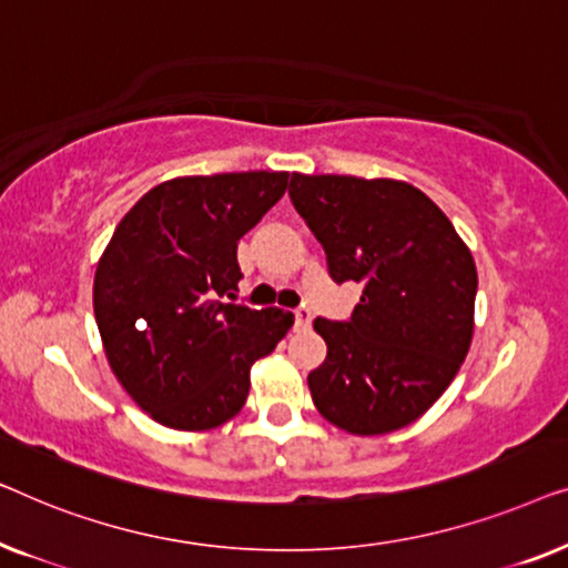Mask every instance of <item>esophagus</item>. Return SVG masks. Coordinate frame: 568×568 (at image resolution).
I'll return each mask as SVG.
<instances>
[{
  "mask_svg": "<svg viewBox=\"0 0 568 568\" xmlns=\"http://www.w3.org/2000/svg\"><path fill=\"white\" fill-rule=\"evenodd\" d=\"M308 326H311V311L295 308V329H308Z\"/></svg>",
  "mask_w": 568,
  "mask_h": 568,
  "instance_id": "34e87169",
  "label": "esophagus"
}]
</instances>
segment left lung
Segmentation results:
<instances>
[{"instance_id": "obj_1", "label": "left lung", "mask_w": 568, "mask_h": 568, "mask_svg": "<svg viewBox=\"0 0 568 568\" xmlns=\"http://www.w3.org/2000/svg\"><path fill=\"white\" fill-rule=\"evenodd\" d=\"M287 195L334 283H361L349 322L316 318L326 361L308 373L318 414L349 435L419 419L474 337L476 262L447 215L402 180L293 172Z\"/></svg>"}]
</instances>
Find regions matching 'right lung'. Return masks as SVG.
<instances>
[{"label": "right lung", "mask_w": 568, "mask_h": 568, "mask_svg": "<svg viewBox=\"0 0 568 568\" xmlns=\"http://www.w3.org/2000/svg\"><path fill=\"white\" fill-rule=\"evenodd\" d=\"M287 172L174 178L118 223L94 273V318L128 396L159 425L201 433L250 396V371L293 326L283 308L219 298L236 291V244L287 187Z\"/></svg>", "instance_id": "obj_1"}]
</instances>
